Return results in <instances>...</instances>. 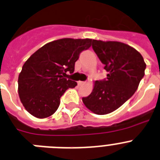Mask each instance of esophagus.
I'll use <instances>...</instances> for the list:
<instances>
[{
	"mask_svg": "<svg viewBox=\"0 0 160 160\" xmlns=\"http://www.w3.org/2000/svg\"><path fill=\"white\" fill-rule=\"evenodd\" d=\"M78 86L84 85V84H85V82H82V81H78Z\"/></svg>",
	"mask_w": 160,
	"mask_h": 160,
	"instance_id": "34e87169",
	"label": "esophagus"
}]
</instances>
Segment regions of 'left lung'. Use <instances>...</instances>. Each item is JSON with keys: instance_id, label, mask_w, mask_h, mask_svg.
Here are the masks:
<instances>
[{"instance_id": "1", "label": "left lung", "mask_w": 160, "mask_h": 160, "mask_svg": "<svg viewBox=\"0 0 160 160\" xmlns=\"http://www.w3.org/2000/svg\"><path fill=\"white\" fill-rule=\"evenodd\" d=\"M92 48L108 73L95 81L92 92L82 102L95 114L105 115L119 108L137 91L146 63L136 49L121 42L93 39Z\"/></svg>"}]
</instances>
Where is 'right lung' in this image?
I'll use <instances>...</instances> for the list:
<instances>
[{"label": "right lung", "mask_w": 160, "mask_h": 160, "mask_svg": "<svg viewBox=\"0 0 160 160\" xmlns=\"http://www.w3.org/2000/svg\"><path fill=\"white\" fill-rule=\"evenodd\" d=\"M91 42L61 39L46 43L29 57L18 76V95L30 114L45 118L57 111L65 91L77 86L63 75L73 73L80 53L89 48Z\"/></svg>", "instance_id": "obj_1"}]
</instances>
